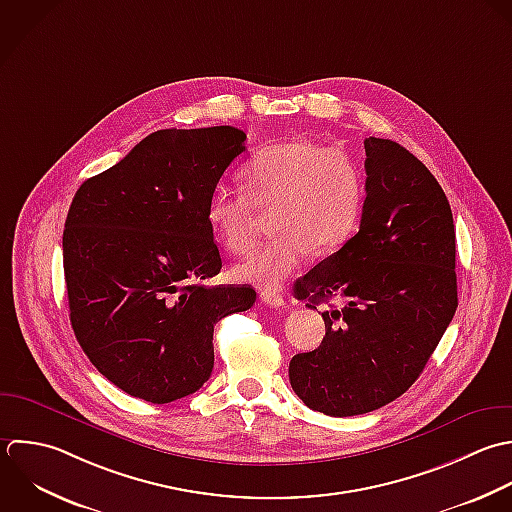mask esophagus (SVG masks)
I'll list each match as a JSON object with an SVG mask.
<instances>
[{
    "instance_id": "obj_1",
    "label": "esophagus",
    "mask_w": 512,
    "mask_h": 512,
    "mask_svg": "<svg viewBox=\"0 0 512 512\" xmlns=\"http://www.w3.org/2000/svg\"><path fill=\"white\" fill-rule=\"evenodd\" d=\"M261 301H263L265 305H269V307H275V309L287 305L285 299H283L279 293H275V291H261Z\"/></svg>"
}]
</instances>
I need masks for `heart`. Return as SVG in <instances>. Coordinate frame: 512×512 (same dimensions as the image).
Here are the masks:
<instances>
[{
	"instance_id": "b5f03b06",
	"label": "heart",
	"mask_w": 512,
	"mask_h": 512,
	"mask_svg": "<svg viewBox=\"0 0 512 512\" xmlns=\"http://www.w3.org/2000/svg\"><path fill=\"white\" fill-rule=\"evenodd\" d=\"M243 191L215 187L207 203L211 231L233 255L257 239V211H271L277 233L265 247L233 267V277L277 289L311 255H333L355 235L365 207V173L341 147L311 139H285L257 151L241 171Z\"/></svg>"
}]
</instances>
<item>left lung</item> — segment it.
<instances>
[{"label":"left lung","mask_w":512,"mask_h":512,"mask_svg":"<svg viewBox=\"0 0 512 512\" xmlns=\"http://www.w3.org/2000/svg\"><path fill=\"white\" fill-rule=\"evenodd\" d=\"M367 197L359 233L295 283L319 303L325 337L289 363L297 397L331 417L371 413L423 373L457 311L455 223L433 173L391 139H365Z\"/></svg>","instance_id":"left-lung-1"}]
</instances>
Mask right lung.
Returning a JSON list of instances; mask_svg holds the SVG:
<instances>
[{
	"label": "right lung",
	"instance_id": "add662e5",
	"mask_svg": "<svg viewBox=\"0 0 512 512\" xmlns=\"http://www.w3.org/2000/svg\"><path fill=\"white\" fill-rule=\"evenodd\" d=\"M247 135L231 125L159 129L77 189L63 231L69 319L93 367L163 405L203 387L213 327L253 307L221 271L207 203Z\"/></svg>",
	"mask_w": 512,
	"mask_h": 512
}]
</instances>
